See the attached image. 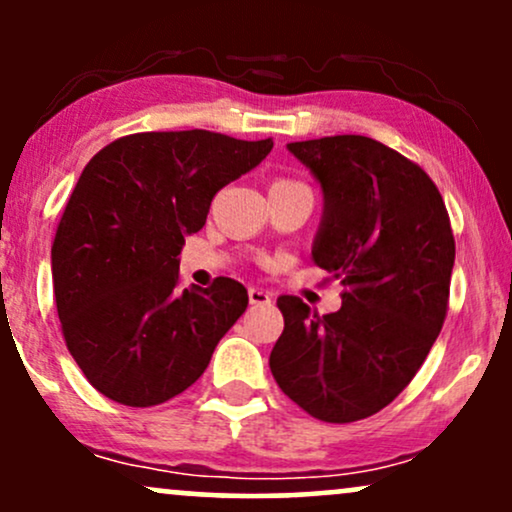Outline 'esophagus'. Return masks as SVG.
Instances as JSON below:
<instances>
[{"mask_svg": "<svg viewBox=\"0 0 512 512\" xmlns=\"http://www.w3.org/2000/svg\"><path fill=\"white\" fill-rule=\"evenodd\" d=\"M248 298L252 305H267L272 303V298H269V293L264 289H257V286H252V289L248 291Z\"/></svg>", "mask_w": 512, "mask_h": 512, "instance_id": "1", "label": "esophagus"}]
</instances>
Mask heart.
Segmentation results:
<instances>
[{
  "mask_svg": "<svg viewBox=\"0 0 512 512\" xmlns=\"http://www.w3.org/2000/svg\"><path fill=\"white\" fill-rule=\"evenodd\" d=\"M274 185H291V180H276Z\"/></svg>",
  "mask_w": 512,
  "mask_h": 512,
  "instance_id": "b5f03b06",
  "label": "heart"
}]
</instances>
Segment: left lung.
I'll list each match as a JSON object with an SVG mask.
<instances>
[{
  "instance_id": "1",
  "label": "left lung",
  "mask_w": 512,
  "mask_h": 512,
  "mask_svg": "<svg viewBox=\"0 0 512 512\" xmlns=\"http://www.w3.org/2000/svg\"><path fill=\"white\" fill-rule=\"evenodd\" d=\"M286 149L320 182L313 262L344 293L322 317L279 296L269 368L310 416L349 424L387 407L426 361L448 313L455 238L438 187L390 146L339 134Z\"/></svg>"
}]
</instances>
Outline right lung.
Masks as SVG:
<instances>
[{
  "mask_svg": "<svg viewBox=\"0 0 512 512\" xmlns=\"http://www.w3.org/2000/svg\"><path fill=\"white\" fill-rule=\"evenodd\" d=\"M272 146L207 129L142 132L88 161L52 243V286L69 354L101 395L154 407L207 370L248 291L228 276L180 291V250L216 192Z\"/></svg>",
  "mask_w": 512,
  "mask_h": 512,
  "instance_id": "1",
  "label": "right lung"
}]
</instances>
